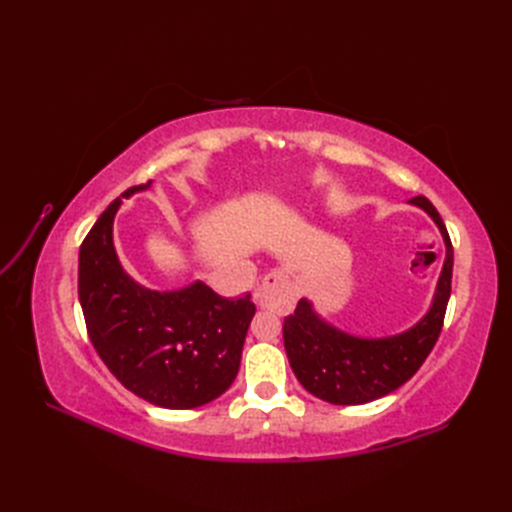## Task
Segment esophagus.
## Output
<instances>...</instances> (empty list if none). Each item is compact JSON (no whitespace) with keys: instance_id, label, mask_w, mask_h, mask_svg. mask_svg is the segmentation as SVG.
Wrapping results in <instances>:
<instances>
[{"instance_id":"1","label":"esophagus","mask_w":512,"mask_h":512,"mask_svg":"<svg viewBox=\"0 0 512 512\" xmlns=\"http://www.w3.org/2000/svg\"><path fill=\"white\" fill-rule=\"evenodd\" d=\"M282 297H290V282L288 275L282 271H269L256 286L254 292V301L265 307L269 305L273 299H282Z\"/></svg>"}]
</instances>
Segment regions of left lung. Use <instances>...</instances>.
<instances>
[{
  "label": "left lung",
  "instance_id": "obj_1",
  "mask_svg": "<svg viewBox=\"0 0 512 512\" xmlns=\"http://www.w3.org/2000/svg\"><path fill=\"white\" fill-rule=\"evenodd\" d=\"M410 205L436 222L446 245L440 280L427 314L408 331L389 337H359L333 327L309 299L284 318V348L305 391L335 406H359L393 393L425 363L442 331L453 277V245L446 226L425 196Z\"/></svg>",
  "mask_w": 512,
  "mask_h": 512
}]
</instances>
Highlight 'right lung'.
<instances>
[{
	"mask_svg": "<svg viewBox=\"0 0 512 512\" xmlns=\"http://www.w3.org/2000/svg\"><path fill=\"white\" fill-rule=\"evenodd\" d=\"M151 181L123 192L130 198ZM113 200L79 252V301L91 344L111 374L153 406L190 410L218 399L241 365L256 314L250 294L224 299L205 282L179 290H149L121 267Z\"/></svg>",
	"mask_w": 512,
	"mask_h": 512,
	"instance_id": "add662e5",
	"label": "right lung"
}]
</instances>
